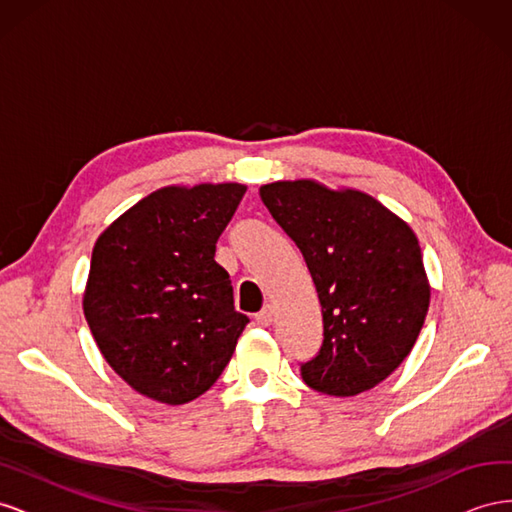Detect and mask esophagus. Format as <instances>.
Returning a JSON list of instances; mask_svg holds the SVG:
<instances>
[{
  "instance_id": "34e87169",
  "label": "esophagus",
  "mask_w": 512,
  "mask_h": 512,
  "mask_svg": "<svg viewBox=\"0 0 512 512\" xmlns=\"http://www.w3.org/2000/svg\"><path fill=\"white\" fill-rule=\"evenodd\" d=\"M256 323H258L260 327H269V325L273 323V308H271V306L262 308V310L256 314Z\"/></svg>"
}]
</instances>
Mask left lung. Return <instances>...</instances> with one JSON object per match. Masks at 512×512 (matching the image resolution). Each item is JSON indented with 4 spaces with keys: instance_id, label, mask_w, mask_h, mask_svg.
<instances>
[{
    "instance_id": "left-lung-1",
    "label": "left lung",
    "mask_w": 512,
    "mask_h": 512,
    "mask_svg": "<svg viewBox=\"0 0 512 512\" xmlns=\"http://www.w3.org/2000/svg\"><path fill=\"white\" fill-rule=\"evenodd\" d=\"M260 198L301 250L321 301L323 344L301 364L303 381L331 396L375 388L413 349L431 301L416 234L355 189L280 181Z\"/></svg>"
}]
</instances>
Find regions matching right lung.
I'll use <instances>...</instances> for the list:
<instances>
[{
    "label": "right lung",
    "instance_id": "add662e5",
    "mask_svg": "<svg viewBox=\"0 0 512 512\" xmlns=\"http://www.w3.org/2000/svg\"><path fill=\"white\" fill-rule=\"evenodd\" d=\"M245 189L163 187L96 239L84 314L107 364L135 392L183 405L230 362L250 319L234 310L215 243Z\"/></svg>",
    "mask_w": 512,
    "mask_h": 512
}]
</instances>
